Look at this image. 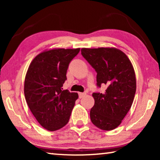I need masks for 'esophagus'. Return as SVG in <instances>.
Here are the masks:
<instances>
[{"label": "esophagus", "instance_id": "obj_1", "mask_svg": "<svg viewBox=\"0 0 160 160\" xmlns=\"http://www.w3.org/2000/svg\"><path fill=\"white\" fill-rule=\"evenodd\" d=\"M78 95H79V98H82V97H84L86 95V94L84 92H79Z\"/></svg>", "mask_w": 160, "mask_h": 160}]
</instances>
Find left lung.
<instances>
[{
    "mask_svg": "<svg viewBox=\"0 0 160 160\" xmlns=\"http://www.w3.org/2000/svg\"><path fill=\"white\" fill-rule=\"evenodd\" d=\"M81 54L97 72V86H107L104 92L92 94L91 121L111 131L120 125L132 106L136 91L133 67L126 54L115 48H83Z\"/></svg>",
    "mask_w": 160,
    "mask_h": 160,
    "instance_id": "left-lung-1",
    "label": "left lung"
}]
</instances>
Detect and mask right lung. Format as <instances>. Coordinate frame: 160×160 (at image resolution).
Segmentation results:
<instances>
[{
  "label": "right lung",
  "mask_w": 160,
  "mask_h": 160,
  "mask_svg": "<svg viewBox=\"0 0 160 160\" xmlns=\"http://www.w3.org/2000/svg\"><path fill=\"white\" fill-rule=\"evenodd\" d=\"M80 48H57L39 53L27 72L24 92L32 114L48 131H54L68 123L78 98L76 92L63 90L69 63Z\"/></svg>",
  "instance_id": "add662e5"
}]
</instances>
